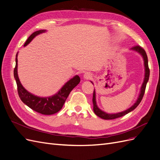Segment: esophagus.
<instances>
[{
	"instance_id": "1",
	"label": "esophagus",
	"mask_w": 160,
	"mask_h": 160,
	"mask_svg": "<svg viewBox=\"0 0 160 160\" xmlns=\"http://www.w3.org/2000/svg\"><path fill=\"white\" fill-rule=\"evenodd\" d=\"M83 77L85 79H90L92 77V74L91 73V72H85L83 75Z\"/></svg>"
}]
</instances>
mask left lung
<instances>
[{
	"mask_svg": "<svg viewBox=\"0 0 160 160\" xmlns=\"http://www.w3.org/2000/svg\"><path fill=\"white\" fill-rule=\"evenodd\" d=\"M131 50H133L134 51H136L137 52L139 53V54L142 56L143 59V62H144V67H145L144 79H143L142 85L141 87V89H140L139 95L138 96V98L136 101H135V103L132 106V107H130L129 109L125 110L123 111H122V112L117 113H108L105 112V111H102L98 108V105H97V102H96V93H95V91L94 89L93 95V111H94V113L96 114V115H98V117H99L100 118H102L103 119H114L116 118L122 117V116L126 115V114L129 113V112H131V111L134 110L138 107V105L140 103L141 101L142 100V98H143L144 93H145V90H146V85H147V83L149 80V67H148V56H147V54H146V51H145V50L143 49V48H142L139 45L132 47V49H131ZM91 82L93 83V82L92 81H91Z\"/></svg>",
	"mask_w": 160,
	"mask_h": 160,
	"instance_id": "8db88e82",
	"label": "left lung"
}]
</instances>
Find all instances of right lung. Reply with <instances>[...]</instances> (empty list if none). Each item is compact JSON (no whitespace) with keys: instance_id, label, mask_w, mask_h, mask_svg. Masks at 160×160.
I'll use <instances>...</instances> for the list:
<instances>
[{"instance_id":"add662e5","label":"right lung","mask_w":160,"mask_h":160,"mask_svg":"<svg viewBox=\"0 0 160 160\" xmlns=\"http://www.w3.org/2000/svg\"><path fill=\"white\" fill-rule=\"evenodd\" d=\"M45 32L46 30H39L34 32L28 38L25 45H24V47L29 44L36 36ZM17 56L18 52L16 55V65L15 68L14 69V77L17 82L18 93L21 101L28 108L43 115H52L59 111L62 108V106H63L67 98H68L70 92L81 81L80 77L78 75L73 77L72 79L67 81L57 93L52 96L42 98V97L35 95L25 89L22 85L20 80H19L17 72Z\"/></svg>"}]
</instances>
